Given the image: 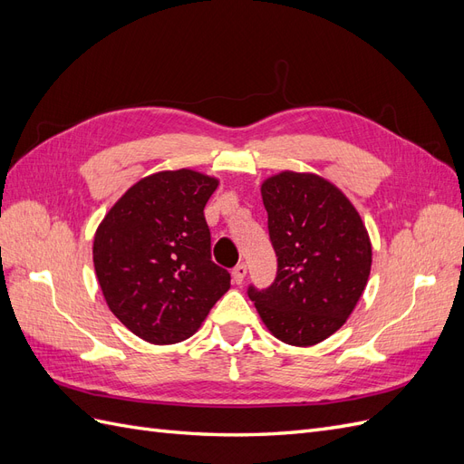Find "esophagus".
<instances>
[{"label": "esophagus", "mask_w": 464, "mask_h": 464, "mask_svg": "<svg viewBox=\"0 0 464 464\" xmlns=\"http://www.w3.org/2000/svg\"><path fill=\"white\" fill-rule=\"evenodd\" d=\"M246 275H247V266H246L244 263L236 265L234 269H232V278H234V283H236V285H242V283H244V278H246Z\"/></svg>", "instance_id": "obj_1"}]
</instances>
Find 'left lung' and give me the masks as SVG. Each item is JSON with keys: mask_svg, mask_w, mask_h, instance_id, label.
Wrapping results in <instances>:
<instances>
[{"mask_svg": "<svg viewBox=\"0 0 464 464\" xmlns=\"http://www.w3.org/2000/svg\"><path fill=\"white\" fill-rule=\"evenodd\" d=\"M276 276L247 288L278 341L312 346L339 331L356 307L372 269V244L354 205L315 174L280 172L263 181Z\"/></svg>", "mask_w": 464, "mask_h": 464, "instance_id": "1", "label": "left lung"}]
</instances>
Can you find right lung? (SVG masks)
<instances>
[{
  "mask_svg": "<svg viewBox=\"0 0 464 464\" xmlns=\"http://www.w3.org/2000/svg\"><path fill=\"white\" fill-rule=\"evenodd\" d=\"M217 186L188 168L147 176L94 234V271L110 312L147 343L186 341L230 288V273L210 259L203 215Z\"/></svg>",
  "mask_w": 464,
  "mask_h": 464,
  "instance_id": "right-lung-1",
  "label": "right lung"
}]
</instances>
